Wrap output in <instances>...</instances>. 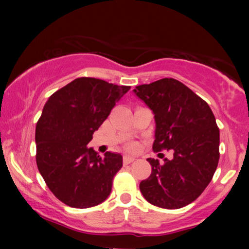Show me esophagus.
I'll list each match as a JSON object with an SVG mask.
<instances>
[{
	"label": "esophagus",
	"instance_id": "obj_1",
	"mask_svg": "<svg viewBox=\"0 0 249 249\" xmlns=\"http://www.w3.org/2000/svg\"><path fill=\"white\" fill-rule=\"evenodd\" d=\"M134 161H135V158H132V156H128V155L124 156V164H129V163H131Z\"/></svg>",
	"mask_w": 249,
	"mask_h": 249
}]
</instances>
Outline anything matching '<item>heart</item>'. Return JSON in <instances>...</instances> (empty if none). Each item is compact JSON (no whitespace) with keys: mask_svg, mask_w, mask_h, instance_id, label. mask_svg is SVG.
Returning <instances> with one entry per match:
<instances>
[{"mask_svg":"<svg viewBox=\"0 0 249 249\" xmlns=\"http://www.w3.org/2000/svg\"><path fill=\"white\" fill-rule=\"evenodd\" d=\"M136 147H137V146H136V144H130V145H128V148L130 149V151H134V149H136Z\"/></svg>","mask_w":249,"mask_h":249,"instance_id":"heart-1","label":"heart"}]
</instances>
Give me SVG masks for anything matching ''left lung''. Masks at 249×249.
Masks as SVG:
<instances>
[{
  "mask_svg": "<svg viewBox=\"0 0 249 249\" xmlns=\"http://www.w3.org/2000/svg\"><path fill=\"white\" fill-rule=\"evenodd\" d=\"M135 94L155 118L153 151L172 149L173 159H147L152 173L139 189L162 209H180L194 202L211 182L220 159V131L203 98L173 78L141 85Z\"/></svg>",
  "mask_w": 249,
  "mask_h": 249,
  "instance_id": "8db88e82",
  "label": "left lung"
}]
</instances>
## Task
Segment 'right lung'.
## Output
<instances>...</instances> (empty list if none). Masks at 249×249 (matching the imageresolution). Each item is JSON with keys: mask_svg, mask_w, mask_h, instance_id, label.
Segmentation results:
<instances>
[{"mask_svg": "<svg viewBox=\"0 0 249 249\" xmlns=\"http://www.w3.org/2000/svg\"><path fill=\"white\" fill-rule=\"evenodd\" d=\"M130 89L96 78H77L56 90L36 124V163L54 196L68 206L88 209L104 202L122 156L101 158L88 142L115 103Z\"/></svg>", "mask_w": 249, "mask_h": 249, "instance_id": "1", "label": "right lung"}]
</instances>
